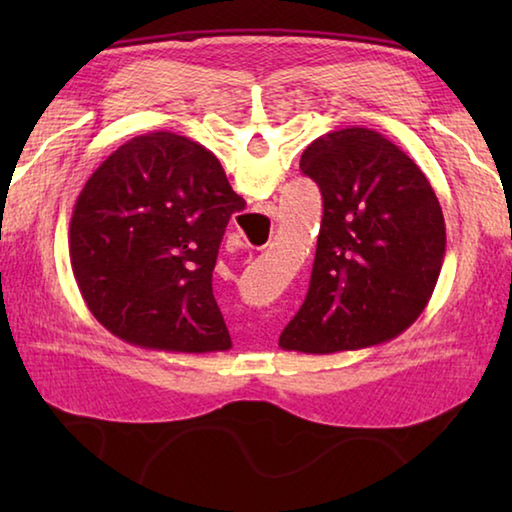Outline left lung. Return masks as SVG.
Returning a JSON list of instances; mask_svg holds the SVG:
<instances>
[{
  "instance_id": "obj_1",
  "label": "left lung",
  "mask_w": 512,
  "mask_h": 512,
  "mask_svg": "<svg viewBox=\"0 0 512 512\" xmlns=\"http://www.w3.org/2000/svg\"><path fill=\"white\" fill-rule=\"evenodd\" d=\"M300 169L323 194L307 298L282 350L332 354L395 339L427 307L445 259V219L409 155L370 128L307 146Z\"/></svg>"
}]
</instances>
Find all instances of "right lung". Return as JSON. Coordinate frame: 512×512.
I'll return each instance as SVG.
<instances>
[{
    "label": "right lung",
    "instance_id": "add662e5",
    "mask_svg": "<svg viewBox=\"0 0 512 512\" xmlns=\"http://www.w3.org/2000/svg\"><path fill=\"white\" fill-rule=\"evenodd\" d=\"M244 207L216 155L189 137L160 131L121 144L69 221V259L92 316L142 348H232L212 271L225 225Z\"/></svg>",
    "mask_w": 512,
    "mask_h": 512
}]
</instances>
